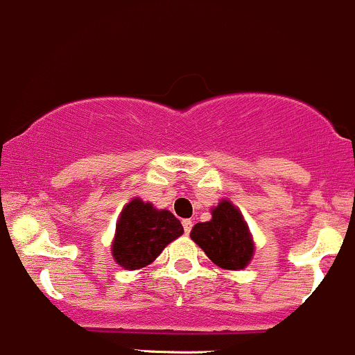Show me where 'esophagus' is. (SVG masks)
Wrapping results in <instances>:
<instances>
[{
	"label": "esophagus",
	"instance_id": "34e87169",
	"mask_svg": "<svg viewBox=\"0 0 355 355\" xmlns=\"http://www.w3.org/2000/svg\"><path fill=\"white\" fill-rule=\"evenodd\" d=\"M182 224H184V231H185V234H190V231H192L193 222L190 220V219H184V220H182Z\"/></svg>",
	"mask_w": 355,
	"mask_h": 355
}]
</instances>
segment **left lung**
<instances>
[{
	"label": "left lung",
	"mask_w": 355,
	"mask_h": 355,
	"mask_svg": "<svg viewBox=\"0 0 355 355\" xmlns=\"http://www.w3.org/2000/svg\"><path fill=\"white\" fill-rule=\"evenodd\" d=\"M212 219L198 222L190 237L214 264L229 271H241L254 256V239L241 210L227 198L210 209Z\"/></svg>",
	"instance_id": "left-lung-1"
}]
</instances>
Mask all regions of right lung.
<instances>
[{
	"mask_svg": "<svg viewBox=\"0 0 355 355\" xmlns=\"http://www.w3.org/2000/svg\"><path fill=\"white\" fill-rule=\"evenodd\" d=\"M184 234V225L166 209L133 197L116 222L111 254L128 271L141 270L162 254L171 241Z\"/></svg>",
	"mask_w": 355,
	"mask_h": 355,
	"instance_id": "right-lung-1",
	"label": "right lung"
}]
</instances>
